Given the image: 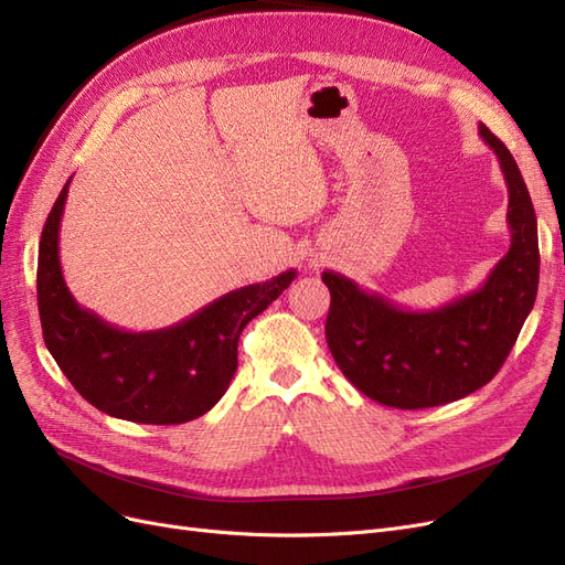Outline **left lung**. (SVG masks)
Returning a JSON list of instances; mask_svg holds the SVG:
<instances>
[{"instance_id":"1","label":"left lung","mask_w":565,"mask_h":565,"mask_svg":"<svg viewBox=\"0 0 565 565\" xmlns=\"http://www.w3.org/2000/svg\"><path fill=\"white\" fill-rule=\"evenodd\" d=\"M478 134L498 156L507 181L509 252L486 282L431 311H413L367 292L334 270L324 337L344 377L367 398L398 409L446 405L486 386L533 311L540 282L533 200L507 146L486 125Z\"/></svg>"}]
</instances>
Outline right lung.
I'll return each instance as SVG.
<instances>
[{
  "mask_svg": "<svg viewBox=\"0 0 565 565\" xmlns=\"http://www.w3.org/2000/svg\"><path fill=\"white\" fill-rule=\"evenodd\" d=\"M63 185L42 231L38 306L44 344L63 374L100 413L139 424L198 419L224 396L237 370V339L297 278L289 268L202 306L162 330L129 332L82 309L63 280L58 231Z\"/></svg>",
  "mask_w": 565,
  "mask_h": 565,
  "instance_id": "right-lung-1",
  "label": "right lung"
}]
</instances>
